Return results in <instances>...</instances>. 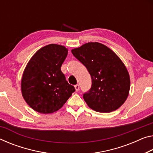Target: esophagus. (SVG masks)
<instances>
[{"label":"esophagus","instance_id":"esophagus-1","mask_svg":"<svg viewBox=\"0 0 153 153\" xmlns=\"http://www.w3.org/2000/svg\"><path fill=\"white\" fill-rule=\"evenodd\" d=\"M75 89H76V91L77 92V91H79V84H76V85H75Z\"/></svg>","mask_w":153,"mask_h":153}]
</instances>
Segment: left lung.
I'll list each match as a JSON object with an SVG mask.
<instances>
[{"label": "left lung", "instance_id": "obj_1", "mask_svg": "<svg viewBox=\"0 0 153 153\" xmlns=\"http://www.w3.org/2000/svg\"><path fill=\"white\" fill-rule=\"evenodd\" d=\"M71 52L91 76V88L83 94L88 107L103 113L119 108L127 99L130 89L129 73L120 58L98 42L85 43L73 49Z\"/></svg>", "mask_w": 153, "mask_h": 153}]
</instances>
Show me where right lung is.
Wrapping results in <instances>:
<instances>
[{"label": "right lung", "instance_id": "1", "mask_svg": "<svg viewBox=\"0 0 153 153\" xmlns=\"http://www.w3.org/2000/svg\"><path fill=\"white\" fill-rule=\"evenodd\" d=\"M67 54L65 46L50 44L39 50L29 60L22 77L21 89L24 100L34 110L54 112L76 91L60 69Z\"/></svg>", "mask_w": 153, "mask_h": 153}]
</instances>
